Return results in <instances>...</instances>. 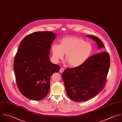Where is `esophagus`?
Segmentation results:
<instances>
[{
    "instance_id": "obj_1",
    "label": "esophagus",
    "mask_w": 122,
    "mask_h": 122,
    "mask_svg": "<svg viewBox=\"0 0 122 122\" xmlns=\"http://www.w3.org/2000/svg\"><path fill=\"white\" fill-rule=\"evenodd\" d=\"M63 71H64V69H63V68H61L60 69V73H62L63 72Z\"/></svg>"
}]
</instances>
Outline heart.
<instances>
[{"mask_svg": "<svg viewBox=\"0 0 122 122\" xmlns=\"http://www.w3.org/2000/svg\"><path fill=\"white\" fill-rule=\"evenodd\" d=\"M52 59L55 62L62 60L64 54L65 59L72 67L83 65L89 59L92 52L91 43L77 37H65L60 44H53L51 47Z\"/></svg>", "mask_w": 122, "mask_h": 122, "instance_id": "heart-1", "label": "heart"}]
</instances>
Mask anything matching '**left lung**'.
Listing matches in <instances>:
<instances>
[{"instance_id":"8db88e82","label":"left lung","mask_w":122,"mask_h":122,"mask_svg":"<svg viewBox=\"0 0 122 122\" xmlns=\"http://www.w3.org/2000/svg\"><path fill=\"white\" fill-rule=\"evenodd\" d=\"M87 37L95 41L98 48L104 45L99 38L92 35ZM110 67V57L107 52H102L90 57L83 65L67 68L62 74L68 97L76 102L91 99L103 89Z\"/></svg>"}]
</instances>
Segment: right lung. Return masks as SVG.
Wrapping results in <instances>:
<instances>
[{
	"label": "right lung",
	"instance_id": "1",
	"mask_svg": "<svg viewBox=\"0 0 122 122\" xmlns=\"http://www.w3.org/2000/svg\"><path fill=\"white\" fill-rule=\"evenodd\" d=\"M51 31L30 34L20 42L14 61L18 87L26 97L34 101L45 98L50 89L51 75L60 67L51 62V44L56 38Z\"/></svg>",
	"mask_w": 122,
	"mask_h": 122
}]
</instances>
